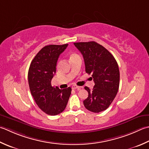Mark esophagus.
<instances>
[{"mask_svg": "<svg viewBox=\"0 0 149 149\" xmlns=\"http://www.w3.org/2000/svg\"><path fill=\"white\" fill-rule=\"evenodd\" d=\"M72 89H78V90H79V89H81V87L80 86H77V85H72Z\"/></svg>", "mask_w": 149, "mask_h": 149, "instance_id": "34e87169", "label": "esophagus"}]
</instances>
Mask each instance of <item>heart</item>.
I'll return each instance as SVG.
<instances>
[{
  "label": "heart",
  "mask_w": 149,
  "mask_h": 149,
  "mask_svg": "<svg viewBox=\"0 0 149 149\" xmlns=\"http://www.w3.org/2000/svg\"><path fill=\"white\" fill-rule=\"evenodd\" d=\"M77 55H78L76 54H75V53H73V54H72L71 55H70V58H71V57H75V56H77Z\"/></svg>",
  "instance_id": "1"
}]
</instances>
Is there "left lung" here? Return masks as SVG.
<instances>
[{
  "instance_id": "8db88e82",
  "label": "left lung",
  "mask_w": 149,
  "mask_h": 149,
  "mask_svg": "<svg viewBox=\"0 0 149 149\" xmlns=\"http://www.w3.org/2000/svg\"><path fill=\"white\" fill-rule=\"evenodd\" d=\"M74 44L83 55L86 72L92 74L95 83L92 90L84 87L88 96L83 101L84 106L92 112L104 111L118 92L119 70L117 61L105 48L95 41Z\"/></svg>"
}]
</instances>
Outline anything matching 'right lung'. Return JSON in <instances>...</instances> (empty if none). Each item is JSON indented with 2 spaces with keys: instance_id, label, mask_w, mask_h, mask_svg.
Here are the masks:
<instances>
[{
  "instance_id": "right-lung-1",
  "label": "right lung",
  "mask_w": 149,
  "mask_h": 149,
  "mask_svg": "<svg viewBox=\"0 0 149 149\" xmlns=\"http://www.w3.org/2000/svg\"><path fill=\"white\" fill-rule=\"evenodd\" d=\"M68 44L45 46L38 52L28 70V84L35 101L44 112L55 116L63 112L68 103L72 88L61 90L52 86L56 73L57 60Z\"/></svg>"
}]
</instances>
